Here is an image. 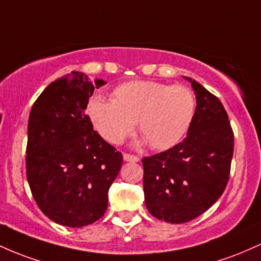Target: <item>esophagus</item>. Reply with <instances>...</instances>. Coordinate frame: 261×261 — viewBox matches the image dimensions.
<instances>
[{"label": "esophagus", "mask_w": 261, "mask_h": 261, "mask_svg": "<svg viewBox=\"0 0 261 261\" xmlns=\"http://www.w3.org/2000/svg\"><path fill=\"white\" fill-rule=\"evenodd\" d=\"M123 159H124V162H133V163H138L139 162L138 156H136V155L128 154V153L123 154Z\"/></svg>", "instance_id": "34e87169"}]
</instances>
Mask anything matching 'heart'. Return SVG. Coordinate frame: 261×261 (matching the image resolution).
<instances>
[{
	"instance_id": "heart-1",
	"label": "heart",
	"mask_w": 261,
	"mask_h": 261,
	"mask_svg": "<svg viewBox=\"0 0 261 261\" xmlns=\"http://www.w3.org/2000/svg\"><path fill=\"white\" fill-rule=\"evenodd\" d=\"M196 97L189 87L150 80L117 86L112 99L95 97L87 113L107 142L118 144L138 122L140 134L155 150H168L181 142L195 118Z\"/></svg>"
}]
</instances>
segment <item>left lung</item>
I'll return each instance as SVG.
<instances>
[{"mask_svg":"<svg viewBox=\"0 0 261 261\" xmlns=\"http://www.w3.org/2000/svg\"><path fill=\"white\" fill-rule=\"evenodd\" d=\"M185 79L197 101L186 138L142 160L146 208L168 223L192 221L221 197L234 150V133L222 102L197 81Z\"/></svg>","mask_w":261,"mask_h":261,"instance_id":"left-lung-1","label":"left lung"}]
</instances>
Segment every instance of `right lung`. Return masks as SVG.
<instances>
[{"mask_svg":"<svg viewBox=\"0 0 261 261\" xmlns=\"http://www.w3.org/2000/svg\"><path fill=\"white\" fill-rule=\"evenodd\" d=\"M105 84L72 71L53 81L31 110L27 180L38 207L58 224L80 228L101 218L121 170L122 154L85 113L95 87Z\"/></svg>","mask_w":261,"mask_h":261,"instance_id":"right-lung-1","label":"right lung"}]
</instances>
